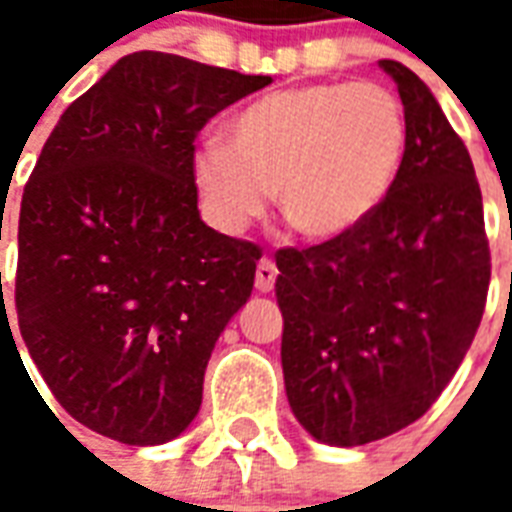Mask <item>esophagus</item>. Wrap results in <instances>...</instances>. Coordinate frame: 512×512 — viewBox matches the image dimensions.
<instances>
[{
    "label": "esophagus",
    "instance_id": "esophagus-1",
    "mask_svg": "<svg viewBox=\"0 0 512 512\" xmlns=\"http://www.w3.org/2000/svg\"><path fill=\"white\" fill-rule=\"evenodd\" d=\"M277 263L271 260V257H263L260 263H257L255 271V288L260 293H268V290H274V282H277Z\"/></svg>",
    "mask_w": 512,
    "mask_h": 512
}]
</instances>
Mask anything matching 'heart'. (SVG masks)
<instances>
[{
  "instance_id": "heart-1",
  "label": "heart",
  "mask_w": 512,
  "mask_h": 512,
  "mask_svg": "<svg viewBox=\"0 0 512 512\" xmlns=\"http://www.w3.org/2000/svg\"><path fill=\"white\" fill-rule=\"evenodd\" d=\"M191 161L205 219L227 235L257 222L277 191L285 222L307 241L354 233L395 189L406 161V109L376 82L277 90L227 123Z\"/></svg>"
}]
</instances>
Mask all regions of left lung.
I'll use <instances>...</instances> for the list:
<instances>
[{
	"label": "left lung",
	"instance_id": "8db88e82",
	"mask_svg": "<svg viewBox=\"0 0 512 512\" xmlns=\"http://www.w3.org/2000/svg\"><path fill=\"white\" fill-rule=\"evenodd\" d=\"M408 120L395 189L354 233L277 252L282 373L323 444L384 439L428 411L483 321L491 282L483 194L428 84L381 60Z\"/></svg>",
	"mask_w": 512,
	"mask_h": 512
}]
</instances>
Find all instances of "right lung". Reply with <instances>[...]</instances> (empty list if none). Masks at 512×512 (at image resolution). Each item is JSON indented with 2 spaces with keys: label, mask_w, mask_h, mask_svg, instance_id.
Returning a JSON list of instances; mask_svg holds the SVG:
<instances>
[{
  "label": "right lung",
  "mask_w": 512,
  "mask_h": 512,
  "mask_svg": "<svg viewBox=\"0 0 512 512\" xmlns=\"http://www.w3.org/2000/svg\"><path fill=\"white\" fill-rule=\"evenodd\" d=\"M266 84L134 51L40 150L18 216V329L57 403L101 436L164 444L200 411L213 345L263 252L200 219L194 139Z\"/></svg>",
  "instance_id": "right-lung-1"
}]
</instances>
